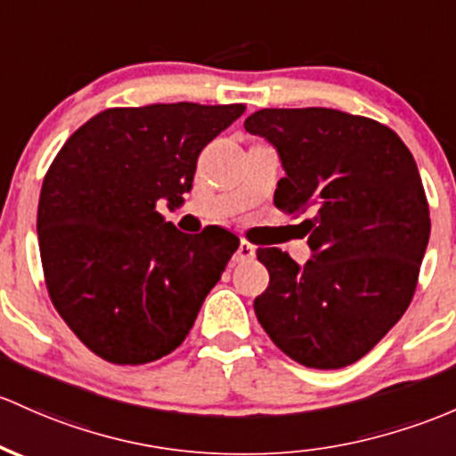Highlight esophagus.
Wrapping results in <instances>:
<instances>
[{
	"label": "esophagus",
	"instance_id": "34e87169",
	"mask_svg": "<svg viewBox=\"0 0 456 456\" xmlns=\"http://www.w3.org/2000/svg\"><path fill=\"white\" fill-rule=\"evenodd\" d=\"M253 257H255V247L253 244H248L247 240H242L236 251V262H251Z\"/></svg>",
	"mask_w": 456,
	"mask_h": 456
}]
</instances>
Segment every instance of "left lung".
<instances>
[{
  "label": "left lung",
  "mask_w": 456,
  "mask_h": 456,
  "mask_svg": "<svg viewBox=\"0 0 456 456\" xmlns=\"http://www.w3.org/2000/svg\"><path fill=\"white\" fill-rule=\"evenodd\" d=\"M273 144L285 177L274 205L303 220L312 257L259 248L268 268L255 316L307 368L350 366L411 303L431 236L422 179L407 144L385 125L331 108H264L244 121Z\"/></svg>",
  "instance_id": "1"
}]
</instances>
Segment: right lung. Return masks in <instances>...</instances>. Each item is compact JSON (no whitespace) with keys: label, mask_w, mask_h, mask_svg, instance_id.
Segmentation results:
<instances>
[{"label":"right lung","mask_w":456,"mask_h":456,"mask_svg":"<svg viewBox=\"0 0 456 456\" xmlns=\"http://www.w3.org/2000/svg\"><path fill=\"white\" fill-rule=\"evenodd\" d=\"M242 103L112 108L84 123L45 175L38 247L53 307L118 366L173 353L236 253V233H183L155 209L179 208L199 153Z\"/></svg>","instance_id":"add662e5"}]
</instances>
